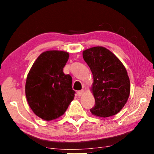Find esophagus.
Returning a JSON list of instances; mask_svg holds the SVG:
<instances>
[{
	"mask_svg": "<svg viewBox=\"0 0 154 154\" xmlns=\"http://www.w3.org/2000/svg\"><path fill=\"white\" fill-rule=\"evenodd\" d=\"M84 93V90H79V91H78L77 92V94H78V96H79V97H81L82 94H83Z\"/></svg>",
	"mask_w": 154,
	"mask_h": 154,
	"instance_id": "obj_1",
	"label": "esophagus"
}]
</instances>
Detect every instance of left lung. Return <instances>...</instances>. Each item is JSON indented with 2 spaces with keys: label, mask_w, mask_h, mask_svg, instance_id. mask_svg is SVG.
Returning a JSON list of instances; mask_svg holds the SVG:
<instances>
[{
  "label": "left lung",
  "mask_w": 154,
  "mask_h": 154,
  "mask_svg": "<svg viewBox=\"0 0 154 154\" xmlns=\"http://www.w3.org/2000/svg\"><path fill=\"white\" fill-rule=\"evenodd\" d=\"M83 57L93 75L92 91L95 104L90 112L102 118L117 114L125 106L130 92V79L125 66L104 47L84 50Z\"/></svg>",
  "instance_id": "left-lung-1"
}]
</instances>
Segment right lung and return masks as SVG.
Segmentation results:
<instances>
[{"label":"right lung","instance_id":"add662e5","mask_svg":"<svg viewBox=\"0 0 154 154\" xmlns=\"http://www.w3.org/2000/svg\"><path fill=\"white\" fill-rule=\"evenodd\" d=\"M69 57V53L64 51L44 52L33 63L27 75V102L33 113L45 121L64 114L74 97L72 78L63 72Z\"/></svg>","mask_w":154,"mask_h":154}]
</instances>
